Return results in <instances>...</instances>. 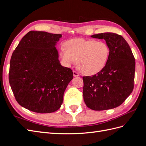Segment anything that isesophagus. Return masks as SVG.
<instances>
[{"instance_id":"1","label":"esophagus","mask_w":146,"mask_h":146,"mask_svg":"<svg viewBox=\"0 0 146 146\" xmlns=\"http://www.w3.org/2000/svg\"><path fill=\"white\" fill-rule=\"evenodd\" d=\"M73 75L74 77H78L79 76H80L79 74L77 72H76V70H73Z\"/></svg>"}]
</instances>
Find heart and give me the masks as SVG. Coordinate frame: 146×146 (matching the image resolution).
Wrapping results in <instances>:
<instances>
[{
    "label": "heart",
    "mask_w": 146,
    "mask_h": 146,
    "mask_svg": "<svg viewBox=\"0 0 146 146\" xmlns=\"http://www.w3.org/2000/svg\"><path fill=\"white\" fill-rule=\"evenodd\" d=\"M66 47L61 46L60 55L66 66L76 63L80 71L86 75H94L100 72L107 64L110 47L107 43L94 39H72L66 41Z\"/></svg>",
    "instance_id": "obj_1"
}]
</instances>
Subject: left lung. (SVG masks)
Listing matches in <instances>:
<instances>
[{
  "mask_svg": "<svg viewBox=\"0 0 146 146\" xmlns=\"http://www.w3.org/2000/svg\"><path fill=\"white\" fill-rule=\"evenodd\" d=\"M91 37L105 39L110 52L107 64L100 72L83 77V99L88 108L96 111L114 108L133 91L135 57L121 35L107 32Z\"/></svg>",
  "mask_w": 146,
  "mask_h": 146,
  "instance_id": "1",
  "label": "left lung"
}]
</instances>
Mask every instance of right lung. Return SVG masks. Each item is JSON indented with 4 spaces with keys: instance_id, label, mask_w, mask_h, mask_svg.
<instances>
[{
    "instance_id": "right-lung-1",
    "label": "right lung",
    "mask_w": 146,
    "mask_h": 146,
    "mask_svg": "<svg viewBox=\"0 0 146 146\" xmlns=\"http://www.w3.org/2000/svg\"><path fill=\"white\" fill-rule=\"evenodd\" d=\"M61 38V34L30 31L13 52L10 85L17 103L30 111L53 113L63 103L73 72L58 60L55 45Z\"/></svg>"
}]
</instances>
